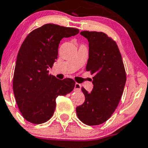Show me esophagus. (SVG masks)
<instances>
[{"label":"esophagus","instance_id":"obj_1","mask_svg":"<svg viewBox=\"0 0 148 148\" xmlns=\"http://www.w3.org/2000/svg\"><path fill=\"white\" fill-rule=\"evenodd\" d=\"M81 90V85L79 83H76L74 85V91H80Z\"/></svg>","mask_w":148,"mask_h":148}]
</instances>
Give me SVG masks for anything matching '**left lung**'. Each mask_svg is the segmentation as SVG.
<instances>
[{
    "instance_id": "1",
    "label": "left lung",
    "mask_w": 148,
    "mask_h": 148,
    "mask_svg": "<svg viewBox=\"0 0 148 148\" xmlns=\"http://www.w3.org/2000/svg\"><path fill=\"white\" fill-rule=\"evenodd\" d=\"M80 34L89 42L86 71L94 77L90 93L82 88L85 100L76 111L84 124L99 125L107 121L118 106L127 80L125 69L116 43L107 34L89 31Z\"/></svg>"
}]
</instances>
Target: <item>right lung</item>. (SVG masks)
<instances>
[{"label":"right lung","mask_w":148,"mask_h":148,"mask_svg":"<svg viewBox=\"0 0 148 148\" xmlns=\"http://www.w3.org/2000/svg\"><path fill=\"white\" fill-rule=\"evenodd\" d=\"M78 29L47 24L33 30L17 55L13 90L20 112L27 121L39 124L53 116L57 97L74 88L71 79L60 80L49 74L58 58L60 41L77 34Z\"/></svg>","instance_id":"obj_1"}]
</instances>
